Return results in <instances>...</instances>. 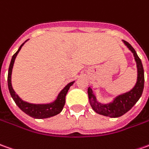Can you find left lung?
<instances>
[{"label":"left lung","mask_w":149,"mask_h":149,"mask_svg":"<svg viewBox=\"0 0 149 149\" xmlns=\"http://www.w3.org/2000/svg\"><path fill=\"white\" fill-rule=\"evenodd\" d=\"M122 42L127 47V48L132 52L134 57V61L136 62L137 80L132 89L126 93L116 96L113 100L110 102L109 103H101L97 99L93 89L90 87H88V88L89 103L93 111L97 114L109 116L111 118L120 117L131 109L142 96L144 87V71L142 61L138 56L135 50L133 48L132 46L124 40H122Z\"/></svg>","instance_id":"obj_1"}]
</instances>
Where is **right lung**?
<instances>
[{
	"instance_id": "obj_1",
	"label": "right lung",
	"mask_w": 149,
	"mask_h": 149,
	"mask_svg": "<svg viewBox=\"0 0 149 149\" xmlns=\"http://www.w3.org/2000/svg\"><path fill=\"white\" fill-rule=\"evenodd\" d=\"M27 41H25L23 44L21 45L19 48L18 49V51L12 56L11 61H10V67H9V70H8V79H7L9 91H10V96L13 98V100L15 101V102L16 103L17 106L24 113L35 119L49 118V117H52V116H54L56 115H58L59 113H61V111H62L63 107L65 106V96L67 94L68 90L70 88V86H72L74 84V81L69 83L59 93L56 98L52 102L36 104V103H30V102H25L23 99H21L20 97L18 96V94H16L15 90L13 89L11 84V74L14 63H15L17 55L19 52L22 47L24 46V44Z\"/></svg>"
}]
</instances>
